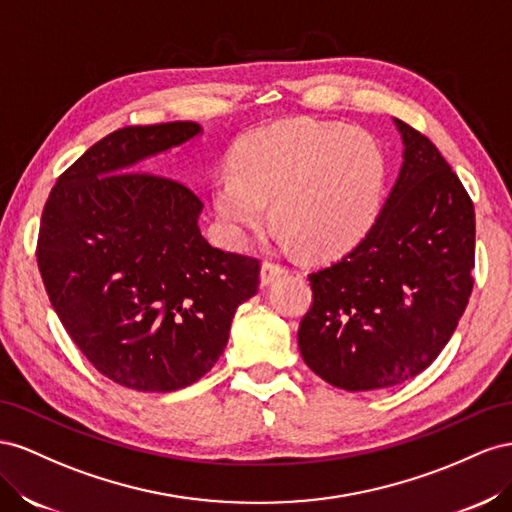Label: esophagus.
<instances>
[{"mask_svg":"<svg viewBox=\"0 0 512 512\" xmlns=\"http://www.w3.org/2000/svg\"><path fill=\"white\" fill-rule=\"evenodd\" d=\"M285 272V268L281 264H276V261H264L261 264V285H270L276 276H281Z\"/></svg>","mask_w":512,"mask_h":512,"instance_id":"1","label":"esophagus"}]
</instances>
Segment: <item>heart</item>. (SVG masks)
<instances>
[{
	"label": "heart",
	"instance_id": "b5f03b06",
	"mask_svg": "<svg viewBox=\"0 0 512 512\" xmlns=\"http://www.w3.org/2000/svg\"><path fill=\"white\" fill-rule=\"evenodd\" d=\"M386 182V154L367 130L298 118L242 137L212 201L236 244L268 225L272 201L287 242H300L315 257H337L375 225Z\"/></svg>",
	"mask_w": 512,
	"mask_h": 512
}]
</instances>
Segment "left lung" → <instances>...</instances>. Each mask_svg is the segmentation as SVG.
<instances>
[{"label":"left lung","instance_id":"left-lung-1","mask_svg":"<svg viewBox=\"0 0 512 512\" xmlns=\"http://www.w3.org/2000/svg\"><path fill=\"white\" fill-rule=\"evenodd\" d=\"M394 124L403 139L399 178L362 242L309 274L313 304L298 330L311 371L349 392L425 371L474 287V203L425 135Z\"/></svg>","mask_w":512,"mask_h":512}]
</instances>
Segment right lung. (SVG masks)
<instances>
[{
  "mask_svg": "<svg viewBox=\"0 0 512 512\" xmlns=\"http://www.w3.org/2000/svg\"><path fill=\"white\" fill-rule=\"evenodd\" d=\"M201 135L195 122L126 126L68 167L45 203L38 268L83 356L115 384L171 392L221 358L259 261L201 236V199L143 160Z\"/></svg>",
  "mask_w": 512,
  "mask_h": 512,
  "instance_id": "add662e5",
  "label": "right lung"
}]
</instances>
